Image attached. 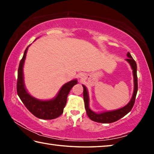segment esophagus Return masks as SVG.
I'll use <instances>...</instances> for the list:
<instances>
[{
  "label": "esophagus",
  "instance_id": "obj_1",
  "mask_svg": "<svg viewBox=\"0 0 154 154\" xmlns=\"http://www.w3.org/2000/svg\"><path fill=\"white\" fill-rule=\"evenodd\" d=\"M79 78H80V79H83V78H84V75H83V74H80V75H79Z\"/></svg>",
  "mask_w": 154,
  "mask_h": 154
}]
</instances>
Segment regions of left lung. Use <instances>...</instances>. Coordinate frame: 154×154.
<instances>
[{"label":"left lung","mask_w":154,"mask_h":154,"mask_svg":"<svg viewBox=\"0 0 154 154\" xmlns=\"http://www.w3.org/2000/svg\"><path fill=\"white\" fill-rule=\"evenodd\" d=\"M127 57L128 58L126 59V60L130 64L132 69V73L134 76V92L132 94V97L130 100V102L127 104L126 106L121 109H117V110L111 111H105L102 112V113H98L92 111L90 109L89 106V95H88V92L86 87L84 85H82L83 88V100H84L85 103V108L86 110V113L89 118L94 122H98V123H112L119 120V119L123 118L124 116H126L127 113L131 111L134 106L135 102V98L137 94L138 90V82H137V63L134 61V60L132 58V56L130 55L129 52H128Z\"/></svg>","instance_id":"left-lung-1"}]
</instances>
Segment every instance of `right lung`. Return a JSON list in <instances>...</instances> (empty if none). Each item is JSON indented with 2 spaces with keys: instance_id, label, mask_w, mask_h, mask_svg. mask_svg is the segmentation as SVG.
<instances>
[{
  "instance_id": "1",
  "label": "right lung",
  "mask_w": 154,
  "mask_h": 154,
  "mask_svg": "<svg viewBox=\"0 0 154 154\" xmlns=\"http://www.w3.org/2000/svg\"><path fill=\"white\" fill-rule=\"evenodd\" d=\"M26 49L22 60L20 62L17 72V92L21 100L24 103L30 113L36 118L42 119H53L61 116L66 104L67 96L70 90L77 83V80L74 79L68 82L62 86L54 98L48 100H41L31 96L26 89L24 82L23 67L26 56L28 47Z\"/></svg>"
}]
</instances>
